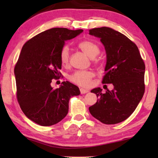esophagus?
<instances>
[{
    "label": "esophagus",
    "instance_id": "esophagus-1",
    "mask_svg": "<svg viewBox=\"0 0 158 158\" xmlns=\"http://www.w3.org/2000/svg\"><path fill=\"white\" fill-rule=\"evenodd\" d=\"M88 92H89V90L84 89H80V93H81V94H85V93H87Z\"/></svg>",
    "mask_w": 158,
    "mask_h": 158
}]
</instances>
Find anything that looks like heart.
I'll use <instances>...</instances> for the list:
<instances>
[{
    "label": "heart",
    "mask_w": 158,
    "mask_h": 158,
    "mask_svg": "<svg viewBox=\"0 0 158 158\" xmlns=\"http://www.w3.org/2000/svg\"><path fill=\"white\" fill-rule=\"evenodd\" d=\"M78 47L90 58H94L100 53V48L97 44L89 40H84L78 43ZM60 60L63 66H68L69 63V51L68 46H64L60 52ZM94 74L90 70H79L70 74L69 79L79 86L88 88L91 84Z\"/></svg>",
    "instance_id": "b5f03b06"
}]
</instances>
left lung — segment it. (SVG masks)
I'll list each match as a JSON object with an SVG mask.
<instances>
[{
  "instance_id": "8db88e82",
  "label": "left lung",
  "mask_w": 158,
  "mask_h": 158,
  "mask_svg": "<svg viewBox=\"0 0 158 158\" xmlns=\"http://www.w3.org/2000/svg\"><path fill=\"white\" fill-rule=\"evenodd\" d=\"M89 34L100 39L106 53L105 75L102 84H112L114 89L102 93L93 89L99 99L89 107L92 116L106 125L126 120L137 108L145 91V64L139 51L123 34L108 27L89 30Z\"/></svg>"
}]
</instances>
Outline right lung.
<instances>
[{"label": "right lung", "mask_w": 158, "mask_h": 158, "mask_svg": "<svg viewBox=\"0 0 158 158\" xmlns=\"http://www.w3.org/2000/svg\"><path fill=\"white\" fill-rule=\"evenodd\" d=\"M82 32L51 28L23 46L15 67L17 98L23 114L35 123L51 126L62 121L68 113L69 99L80 94L79 88L69 81L56 89L51 83L61 77L60 52L65 42Z\"/></svg>", "instance_id": "add662e5"}]
</instances>
